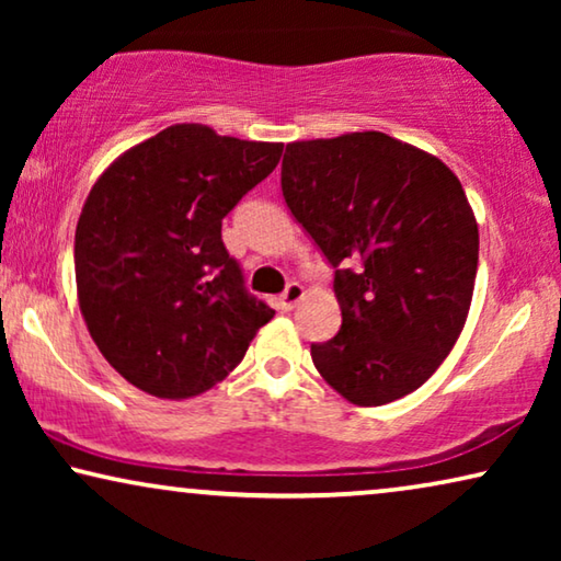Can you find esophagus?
Returning <instances> with one entry per match:
<instances>
[{"instance_id": "34e87169", "label": "esophagus", "mask_w": 561, "mask_h": 561, "mask_svg": "<svg viewBox=\"0 0 561 561\" xmlns=\"http://www.w3.org/2000/svg\"><path fill=\"white\" fill-rule=\"evenodd\" d=\"M304 296H306V290H304L301 283H296V280L288 283V288L283 290V296H280V306H283V309H286V311H290L298 301H301Z\"/></svg>"}]
</instances>
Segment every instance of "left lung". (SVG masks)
<instances>
[{"label": "left lung", "mask_w": 561, "mask_h": 561, "mask_svg": "<svg viewBox=\"0 0 561 561\" xmlns=\"http://www.w3.org/2000/svg\"><path fill=\"white\" fill-rule=\"evenodd\" d=\"M288 209L334 267L342 329L311 344L321 378L355 405L413 393L462 334L480 234L462 183L386 133L288 142Z\"/></svg>", "instance_id": "obj_1"}]
</instances>
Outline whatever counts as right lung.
<instances>
[{"instance_id":"obj_1","label":"right lung","mask_w":561,"mask_h":561,"mask_svg":"<svg viewBox=\"0 0 561 561\" xmlns=\"http://www.w3.org/2000/svg\"><path fill=\"white\" fill-rule=\"evenodd\" d=\"M283 142L173 125L114 160L76 225V290L91 340L145 393L191 398L242 363L273 309L244 290L221 219L273 173Z\"/></svg>"}]
</instances>
